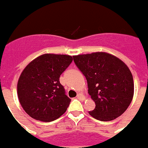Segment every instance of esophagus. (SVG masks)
<instances>
[{
  "mask_svg": "<svg viewBox=\"0 0 148 148\" xmlns=\"http://www.w3.org/2000/svg\"><path fill=\"white\" fill-rule=\"evenodd\" d=\"M76 98H77L78 99L81 100V101H83V100H85V99H86L85 96H84L82 94H81V93H79V94L77 95V97H76Z\"/></svg>",
  "mask_w": 148,
  "mask_h": 148,
  "instance_id": "esophagus-1",
  "label": "esophagus"
}]
</instances>
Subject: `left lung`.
<instances>
[{
    "label": "left lung",
    "instance_id": "left-lung-1",
    "mask_svg": "<svg viewBox=\"0 0 148 148\" xmlns=\"http://www.w3.org/2000/svg\"><path fill=\"white\" fill-rule=\"evenodd\" d=\"M86 76L88 92L95 103L88 112L97 120L108 121L124 113L134 96V81L129 68L116 56L105 52L74 56Z\"/></svg>",
    "mask_w": 148,
    "mask_h": 148
}]
</instances>
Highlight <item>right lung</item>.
<instances>
[{
  "label": "right lung",
  "instance_id": "1",
  "mask_svg": "<svg viewBox=\"0 0 148 148\" xmlns=\"http://www.w3.org/2000/svg\"><path fill=\"white\" fill-rule=\"evenodd\" d=\"M73 62V56L41 55L27 65L17 82V95L23 110L38 121L49 122L66 111L71 99L60 84V77Z\"/></svg>",
  "mask_w": 148,
  "mask_h": 148
}]
</instances>
